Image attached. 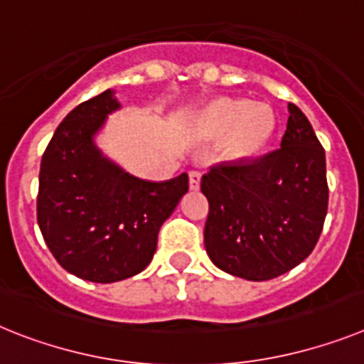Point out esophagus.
<instances>
[{
  "mask_svg": "<svg viewBox=\"0 0 364 364\" xmlns=\"http://www.w3.org/2000/svg\"><path fill=\"white\" fill-rule=\"evenodd\" d=\"M200 183H201V172L192 170V172L188 173V185H191V191H198V188H200Z\"/></svg>",
  "mask_w": 364,
  "mask_h": 364,
  "instance_id": "34e87169",
  "label": "esophagus"
}]
</instances>
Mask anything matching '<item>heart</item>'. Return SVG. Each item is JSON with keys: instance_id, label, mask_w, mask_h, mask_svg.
<instances>
[{"instance_id": "1", "label": "heart", "mask_w": 364, "mask_h": 364, "mask_svg": "<svg viewBox=\"0 0 364 364\" xmlns=\"http://www.w3.org/2000/svg\"><path fill=\"white\" fill-rule=\"evenodd\" d=\"M200 125L209 135L224 139V151L233 161L257 157L276 131L270 105L246 97H216L201 111Z\"/></svg>"}]
</instances>
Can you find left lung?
I'll use <instances>...</instances> for the list:
<instances>
[{
  "label": "left lung",
  "instance_id": "1",
  "mask_svg": "<svg viewBox=\"0 0 364 364\" xmlns=\"http://www.w3.org/2000/svg\"><path fill=\"white\" fill-rule=\"evenodd\" d=\"M281 148L220 163L201 177L209 200L203 242L220 270L267 281L309 257L328 213L326 151L307 116L289 103Z\"/></svg>",
  "mask_w": 364,
  "mask_h": 364
}]
</instances>
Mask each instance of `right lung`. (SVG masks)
Here are the masks:
<instances>
[{
	"label": "right lung",
	"instance_id": "right-lung-1",
	"mask_svg": "<svg viewBox=\"0 0 364 364\" xmlns=\"http://www.w3.org/2000/svg\"><path fill=\"white\" fill-rule=\"evenodd\" d=\"M120 103L105 90L59 124L42 155L36 220L64 270L94 283L136 276L157 250V235L188 192V176L151 183L103 157L94 135Z\"/></svg>",
	"mask_w": 364,
	"mask_h": 364
}]
</instances>
